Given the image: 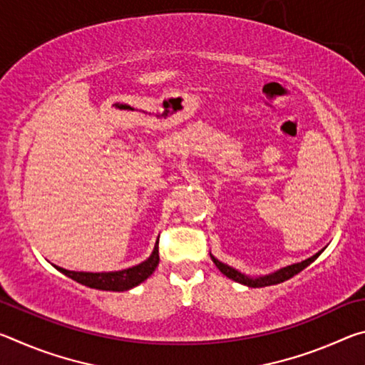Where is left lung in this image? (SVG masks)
<instances>
[{
	"label": "left lung",
	"mask_w": 365,
	"mask_h": 365,
	"mask_svg": "<svg viewBox=\"0 0 365 365\" xmlns=\"http://www.w3.org/2000/svg\"><path fill=\"white\" fill-rule=\"evenodd\" d=\"M322 251H324V250H322ZM322 251H319L317 255H314L312 257H309V259H306V261H302V262H299V264L288 265V267L282 269V270H279V272H275V274H270V275H265V277H259V279H250V277L240 274L238 270L228 267L227 264H222V262L217 261V259H215L214 256H211V257H212L214 264L217 265V269L222 272V274L227 275L228 279H232V280L238 282V283H243V285L251 287V288H261V287L277 285V283H282V282H285V280H288V279H292V277H294L296 274H299V272H301L302 269H306L309 264L316 261V259L320 256V252H322Z\"/></svg>",
	"instance_id": "1"
}]
</instances>
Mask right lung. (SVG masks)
Returning <instances> with one entry per match:
<instances>
[{
  "mask_svg": "<svg viewBox=\"0 0 365 365\" xmlns=\"http://www.w3.org/2000/svg\"><path fill=\"white\" fill-rule=\"evenodd\" d=\"M159 264V242L154 246L153 255L146 259L145 262H141L135 267L119 270V272H101V274H93V272H72L56 267L59 272H63L64 275L69 279L82 283L85 287L104 289V292H125L133 287L140 285L141 282H145L154 270H156Z\"/></svg>",
  "mask_w": 365,
  "mask_h": 365,
  "instance_id": "right-lung-1",
  "label": "right lung"
}]
</instances>
